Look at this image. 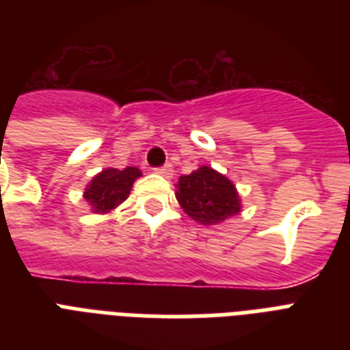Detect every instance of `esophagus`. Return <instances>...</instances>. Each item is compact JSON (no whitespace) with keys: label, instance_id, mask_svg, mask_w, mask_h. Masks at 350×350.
Masks as SVG:
<instances>
[{"label":"esophagus","instance_id":"34e87169","mask_svg":"<svg viewBox=\"0 0 350 350\" xmlns=\"http://www.w3.org/2000/svg\"><path fill=\"white\" fill-rule=\"evenodd\" d=\"M154 172H156V174H159V176H165V178H170L174 170H172V165L167 163V165H163V167H158V169H154Z\"/></svg>","mask_w":350,"mask_h":350}]
</instances>
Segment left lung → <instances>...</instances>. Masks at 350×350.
Returning <instances> with one entry per match:
<instances>
[{"mask_svg": "<svg viewBox=\"0 0 350 350\" xmlns=\"http://www.w3.org/2000/svg\"><path fill=\"white\" fill-rule=\"evenodd\" d=\"M176 200L194 221L218 225L241 213L238 189L225 174L202 165L191 174L180 176L176 183Z\"/></svg>", "mask_w": 350, "mask_h": 350, "instance_id": "left-lung-1", "label": "left lung"}]
</instances>
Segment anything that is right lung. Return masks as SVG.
Listing matches in <instances>:
<instances>
[{
    "label": "right lung",
    "instance_id": "right-lung-1",
    "mask_svg": "<svg viewBox=\"0 0 350 350\" xmlns=\"http://www.w3.org/2000/svg\"><path fill=\"white\" fill-rule=\"evenodd\" d=\"M137 178H142V170L137 167H126L123 170L107 167L87 183L85 202L94 214H111L129 198Z\"/></svg>",
    "mask_w": 350,
    "mask_h": 350
}]
</instances>
